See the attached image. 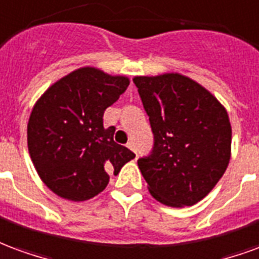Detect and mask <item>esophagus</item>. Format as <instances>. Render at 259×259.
Masks as SVG:
<instances>
[{"mask_svg":"<svg viewBox=\"0 0 259 259\" xmlns=\"http://www.w3.org/2000/svg\"><path fill=\"white\" fill-rule=\"evenodd\" d=\"M127 148L131 149V150H134V152H135V145H134V142H128ZM135 153H137V152H135Z\"/></svg>","mask_w":259,"mask_h":259,"instance_id":"1","label":"esophagus"}]
</instances>
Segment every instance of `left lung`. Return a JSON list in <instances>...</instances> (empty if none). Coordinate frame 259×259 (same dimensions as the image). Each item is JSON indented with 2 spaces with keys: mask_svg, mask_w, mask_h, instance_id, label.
I'll list each match as a JSON object with an SVG mask.
<instances>
[{
  "mask_svg": "<svg viewBox=\"0 0 259 259\" xmlns=\"http://www.w3.org/2000/svg\"><path fill=\"white\" fill-rule=\"evenodd\" d=\"M154 135L138 167L154 199L168 207L199 203L225 174L232 127L225 106L207 88L181 73L137 75Z\"/></svg>",
  "mask_w": 259,
  "mask_h": 259,
  "instance_id": "obj_1",
  "label": "left lung"
}]
</instances>
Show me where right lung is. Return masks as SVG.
<instances>
[{"instance_id":"1","label":"right lung","mask_w":259,"mask_h":259,"mask_svg":"<svg viewBox=\"0 0 259 259\" xmlns=\"http://www.w3.org/2000/svg\"><path fill=\"white\" fill-rule=\"evenodd\" d=\"M130 85L127 75L96 67L73 70L34 103L27 124V148L41 181L70 201H85L109 184L135 154L113 141L103 113Z\"/></svg>"}]
</instances>
